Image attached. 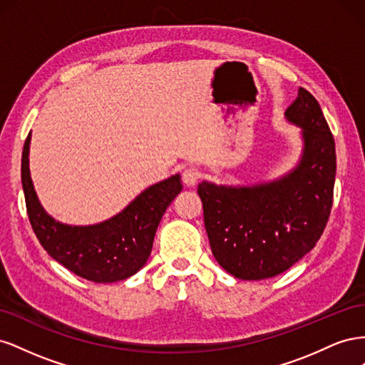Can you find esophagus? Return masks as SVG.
Instances as JSON below:
<instances>
[{"label":"esophagus","mask_w":365,"mask_h":365,"mask_svg":"<svg viewBox=\"0 0 365 365\" xmlns=\"http://www.w3.org/2000/svg\"><path fill=\"white\" fill-rule=\"evenodd\" d=\"M197 178H200V175H197V172L192 168L185 169L182 172V182L187 185V187H193L196 182H197Z\"/></svg>","instance_id":"obj_1"}]
</instances>
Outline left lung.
Masks as SVG:
<instances>
[{
	"label": "left lung",
	"instance_id": "8db88e82",
	"mask_svg": "<svg viewBox=\"0 0 365 365\" xmlns=\"http://www.w3.org/2000/svg\"><path fill=\"white\" fill-rule=\"evenodd\" d=\"M284 118L302 130L294 169L248 185H197L213 256L236 279L263 280L289 269L317 245L332 208L336 153L322 108L298 88Z\"/></svg>",
	"mask_w": 365,
	"mask_h": 365
}]
</instances>
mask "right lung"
Segmentation results:
<instances>
[{
  "mask_svg": "<svg viewBox=\"0 0 365 365\" xmlns=\"http://www.w3.org/2000/svg\"><path fill=\"white\" fill-rule=\"evenodd\" d=\"M29 134L21 160V181L33 231L50 256L65 268L94 283L125 280L145 267L160 220L182 190L181 175L152 184L120 213L93 225L62 224L39 202L33 185Z\"/></svg>",
  "mask_w": 365,
  "mask_h": 365,
  "instance_id": "add662e5",
  "label": "right lung"
}]
</instances>
